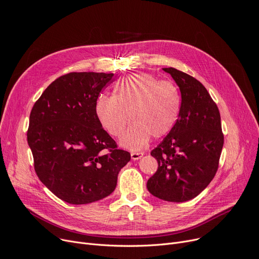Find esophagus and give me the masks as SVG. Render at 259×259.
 <instances>
[{
  "label": "esophagus",
  "instance_id": "34e87169",
  "mask_svg": "<svg viewBox=\"0 0 259 259\" xmlns=\"http://www.w3.org/2000/svg\"><path fill=\"white\" fill-rule=\"evenodd\" d=\"M143 156H144L143 153H137V152H132V153H131V158H132V160H134V161L139 160Z\"/></svg>",
  "mask_w": 259,
  "mask_h": 259
}]
</instances>
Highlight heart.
<instances>
[{
    "label": "heart",
    "mask_w": 259,
    "mask_h": 259,
    "mask_svg": "<svg viewBox=\"0 0 259 259\" xmlns=\"http://www.w3.org/2000/svg\"><path fill=\"white\" fill-rule=\"evenodd\" d=\"M179 88L149 73H135L117 81L113 96L101 95L96 101V115L104 130L113 137L125 132L121 146L138 151L151 138L166 135L176 125L181 110Z\"/></svg>",
    "instance_id": "heart-1"
}]
</instances>
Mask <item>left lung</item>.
Segmentation results:
<instances>
[{
  "label": "left lung",
  "instance_id": "1",
  "mask_svg": "<svg viewBox=\"0 0 259 259\" xmlns=\"http://www.w3.org/2000/svg\"><path fill=\"white\" fill-rule=\"evenodd\" d=\"M181 91L182 104L175 127L151 155L158 169L147 183L154 196L170 202L196 197L214 179L224 136L216 103L196 78L169 67Z\"/></svg>",
  "mask_w": 259,
  "mask_h": 259
}]
</instances>
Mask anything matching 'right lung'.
Wrapping results in <instances>:
<instances>
[{
  "label": "right lung",
  "instance_id": "obj_1",
  "mask_svg": "<svg viewBox=\"0 0 259 259\" xmlns=\"http://www.w3.org/2000/svg\"><path fill=\"white\" fill-rule=\"evenodd\" d=\"M113 73L71 72L53 81L34 104L28 144L40 181L60 199L87 204L113 192L130 153L116 148L96 115Z\"/></svg>",
  "mask_w": 259,
  "mask_h": 259
}]
</instances>
